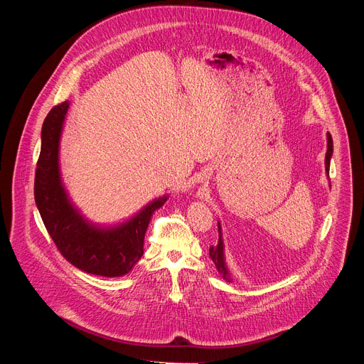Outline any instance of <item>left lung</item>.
Instances as JSON below:
<instances>
[{
  "instance_id": "1",
  "label": "left lung",
  "mask_w": 364,
  "mask_h": 364,
  "mask_svg": "<svg viewBox=\"0 0 364 364\" xmlns=\"http://www.w3.org/2000/svg\"><path fill=\"white\" fill-rule=\"evenodd\" d=\"M331 155H333V138L330 135V132L327 134V154H326V171H327V176H328V171H330V160H331ZM209 255L212 257V261L215 262L220 277L228 281V282H232L230 279V275L228 272V268H226V264H225V255H223V240H222V232H220V225H219V243L216 247H210L209 250Z\"/></svg>"
}]
</instances>
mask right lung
Listing matches in <instances>:
<instances>
[{
  "mask_svg": "<svg viewBox=\"0 0 364 364\" xmlns=\"http://www.w3.org/2000/svg\"><path fill=\"white\" fill-rule=\"evenodd\" d=\"M68 109V100L59 103L43 122L34 178L37 209L50 237L68 262L86 274L124 277L144 255V236L149 220L167 196L154 200L135 218L117 228L102 229L85 220L70 203L59 170V141Z\"/></svg>",
  "mask_w": 364,
  "mask_h": 364,
  "instance_id": "1",
  "label": "right lung"
}]
</instances>
